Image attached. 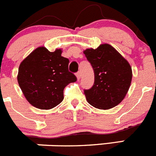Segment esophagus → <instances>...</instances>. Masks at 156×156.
Instances as JSON below:
<instances>
[{
  "instance_id": "34e87169",
  "label": "esophagus",
  "mask_w": 156,
  "mask_h": 156,
  "mask_svg": "<svg viewBox=\"0 0 156 156\" xmlns=\"http://www.w3.org/2000/svg\"><path fill=\"white\" fill-rule=\"evenodd\" d=\"M76 78H77V80H79L81 77V74H80V71H78L77 73H76Z\"/></svg>"
}]
</instances>
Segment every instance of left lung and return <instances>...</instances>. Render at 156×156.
<instances>
[{
	"instance_id": "1",
	"label": "left lung",
	"mask_w": 156,
	"mask_h": 156,
	"mask_svg": "<svg viewBox=\"0 0 156 156\" xmlns=\"http://www.w3.org/2000/svg\"><path fill=\"white\" fill-rule=\"evenodd\" d=\"M84 55L92 65L94 85L85 89L87 101L98 109H110L121 102L128 92L132 80V69L122 55L108 44L96 49L88 48Z\"/></svg>"
}]
</instances>
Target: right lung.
<instances>
[{"label": "right lung", "instance_id": "obj_1", "mask_svg": "<svg viewBox=\"0 0 156 156\" xmlns=\"http://www.w3.org/2000/svg\"><path fill=\"white\" fill-rule=\"evenodd\" d=\"M61 49L51 52L44 47L34 50L21 62L17 80L23 93L32 105L51 109L64 99V89L76 81L68 70L69 60L61 56Z\"/></svg>", "mask_w": 156, "mask_h": 156}]
</instances>
